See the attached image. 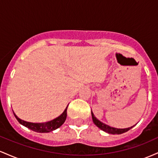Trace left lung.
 I'll list each match as a JSON object with an SVG mask.
<instances>
[{
  "instance_id": "1",
  "label": "left lung",
  "mask_w": 158,
  "mask_h": 158,
  "mask_svg": "<svg viewBox=\"0 0 158 158\" xmlns=\"http://www.w3.org/2000/svg\"><path fill=\"white\" fill-rule=\"evenodd\" d=\"M91 115H92V119H93V122L94 124L97 126L98 128H100L101 130L104 131L105 132L108 134H112V135H120V134L125 133V132L128 131V130H130L131 128H133L134 126L129 127V128H114V127L109 126L108 125H106V123H103L101 121H99V119H97L94 116V114H93L91 110Z\"/></svg>"
}]
</instances>
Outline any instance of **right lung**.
<instances>
[{
    "instance_id": "obj_1",
    "label": "right lung",
    "mask_w": 158,
    "mask_h": 158,
    "mask_svg": "<svg viewBox=\"0 0 158 158\" xmlns=\"http://www.w3.org/2000/svg\"><path fill=\"white\" fill-rule=\"evenodd\" d=\"M68 106L66 107L63 113L61 114L60 116H59L58 117H56L54 119L48 121L46 123H30L27 122V121L23 120L16 116V114L14 113L15 118L17 119V120L19 121V123H21V125H23V126L27 127L29 129L32 130V131L39 132V133H48V132H50L54 130L57 129L58 128H59L61 126H62L63 123H64L65 119L67 118V108Z\"/></svg>"
}]
</instances>
